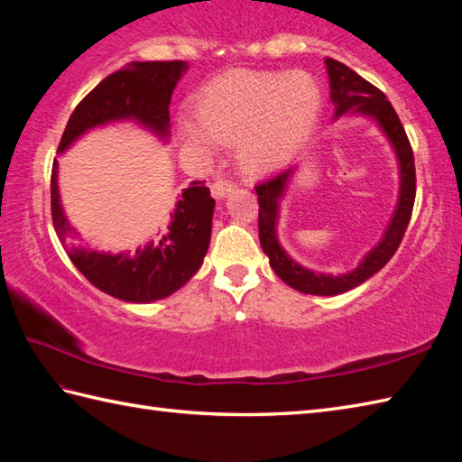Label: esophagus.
Returning <instances> with one entry per match:
<instances>
[{
    "instance_id": "1",
    "label": "esophagus",
    "mask_w": 462,
    "mask_h": 462,
    "mask_svg": "<svg viewBox=\"0 0 462 462\" xmlns=\"http://www.w3.org/2000/svg\"><path fill=\"white\" fill-rule=\"evenodd\" d=\"M234 189H236V184L232 180H226V179H218L212 184V194L216 199H224V196H228Z\"/></svg>"
}]
</instances>
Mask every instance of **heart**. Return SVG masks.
<instances>
[{"mask_svg": "<svg viewBox=\"0 0 462 462\" xmlns=\"http://www.w3.org/2000/svg\"><path fill=\"white\" fill-rule=\"evenodd\" d=\"M319 89L306 73L226 75L199 97L196 121H180L182 143L200 152L236 143L248 172L278 169L308 139L319 115Z\"/></svg>", "mask_w": 462, "mask_h": 462, "instance_id": "b5f03b06", "label": "heart"}]
</instances>
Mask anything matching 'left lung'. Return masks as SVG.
<instances>
[{
    "label": "left lung",
    "instance_id": "8db88e82",
    "mask_svg": "<svg viewBox=\"0 0 462 462\" xmlns=\"http://www.w3.org/2000/svg\"><path fill=\"white\" fill-rule=\"evenodd\" d=\"M328 77H329V97L336 106L333 119H339L341 115H361L369 116L377 123L381 133L387 136L389 144L393 146L397 164H399V196L393 216L383 232L381 240L369 250L363 260L347 273H321L310 268H303L301 263L293 260L290 254L282 248L278 240V220H280V202L286 196L288 184L296 172L298 164L288 166L286 171L272 176L270 180L256 186L260 216L258 230L262 250L270 258L272 270L278 273V278L288 283L290 288L311 296H337V293L349 291L361 286L369 280L373 273H377L385 263L393 258L401 240L405 236V230L411 220L415 204V159L409 139L405 134L403 125L393 109V105L387 101L377 87L367 83L356 71H351L347 65H343L336 59H326Z\"/></svg>",
    "mask_w": 462,
    "mask_h": 462
}]
</instances>
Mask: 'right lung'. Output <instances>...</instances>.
I'll list each match as a JSON object with an SVG mask.
<instances>
[{
    "label": "right lung",
    "instance_id": "right-lung-1",
    "mask_svg": "<svg viewBox=\"0 0 462 462\" xmlns=\"http://www.w3.org/2000/svg\"><path fill=\"white\" fill-rule=\"evenodd\" d=\"M186 61H134L103 79L75 106L63 131L57 154L97 126L131 121L162 141H169V105ZM59 164L51 171L53 226L69 258L95 288L129 303L169 298L200 270L210 246L214 199L202 180L190 182L171 214L169 232L144 248L111 254L73 242L71 224L59 196Z\"/></svg>",
    "mask_w": 462,
    "mask_h": 462
}]
</instances>
